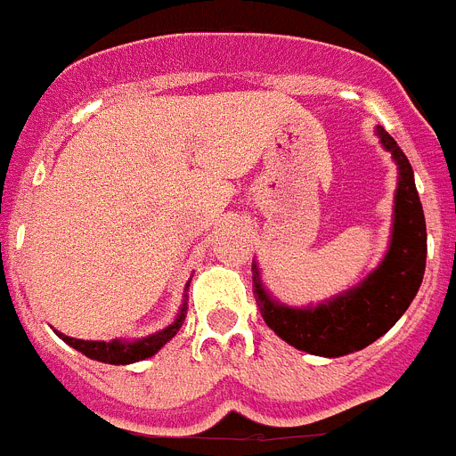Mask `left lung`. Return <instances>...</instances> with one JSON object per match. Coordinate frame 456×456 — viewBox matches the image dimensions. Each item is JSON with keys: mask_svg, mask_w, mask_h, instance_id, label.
<instances>
[{"mask_svg": "<svg viewBox=\"0 0 456 456\" xmlns=\"http://www.w3.org/2000/svg\"><path fill=\"white\" fill-rule=\"evenodd\" d=\"M376 133L399 165L393 240L381 266L370 273L365 282L348 289L344 296L307 310L275 303L261 287L259 271L255 266V294L264 322L284 342L312 355L338 358L370 346L409 310L425 275L427 227L415 190L413 169L397 142L381 126Z\"/></svg>", "mask_w": 456, "mask_h": 456, "instance_id": "8db88e82", "label": "left lung"}]
</instances>
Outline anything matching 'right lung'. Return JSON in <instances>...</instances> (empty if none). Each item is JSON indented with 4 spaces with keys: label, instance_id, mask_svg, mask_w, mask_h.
I'll list each match as a JSON object with an SVG mask.
<instances>
[{
    "label": "right lung",
    "instance_id": "right-lung-1",
    "mask_svg": "<svg viewBox=\"0 0 456 456\" xmlns=\"http://www.w3.org/2000/svg\"><path fill=\"white\" fill-rule=\"evenodd\" d=\"M185 319V307L181 310V314L176 316V322L172 326H167L165 330L156 332L151 338L137 339V342H121V339H112V342H89V339H73L66 338L61 332H57L63 342L73 346L75 351L85 354L86 358L98 360V362H108V365H130V362H137V360L151 358L153 354L160 351V346L169 342V339L176 335V330L181 328Z\"/></svg>",
    "mask_w": 456,
    "mask_h": 456
}]
</instances>
